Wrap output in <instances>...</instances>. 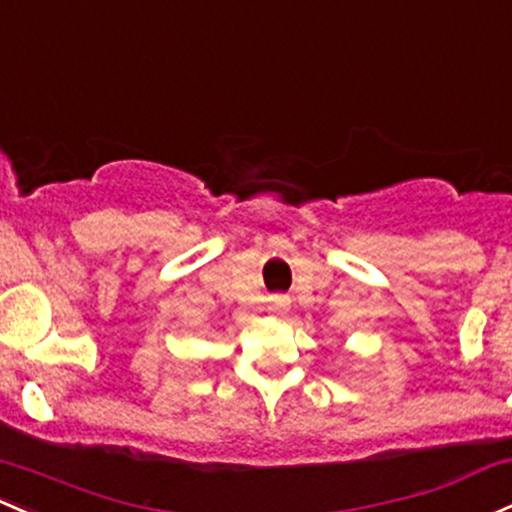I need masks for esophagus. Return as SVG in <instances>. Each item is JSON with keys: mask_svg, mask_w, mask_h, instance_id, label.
I'll return each instance as SVG.
<instances>
[{"mask_svg": "<svg viewBox=\"0 0 512 512\" xmlns=\"http://www.w3.org/2000/svg\"><path fill=\"white\" fill-rule=\"evenodd\" d=\"M274 308H279V311H286V308H289V299H282V296H279V299H274Z\"/></svg>", "mask_w": 512, "mask_h": 512, "instance_id": "obj_1", "label": "esophagus"}]
</instances>
